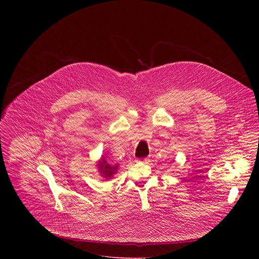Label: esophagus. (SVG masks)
<instances>
[{
	"instance_id": "1",
	"label": "esophagus",
	"mask_w": 259,
	"mask_h": 259,
	"mask_svg": "<svg viewBox=\"0 0 259 259\" xmlns=\"http://www.w3.org/2000/svg\"><path fill=\"white\" fill-rule=\"evenodd\" d=\"M139 160L142 161V162H144V163H148V161H149L148 157H143V158H140Z\"/></svg>"
}]
</instances>
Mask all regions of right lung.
Returning a JSON list of instances; mask_svg holds the SVG:
<instances>
[{"label":"right lung","mask_w":259,"mask_h":259,"mask_svg":"<svg viewBox=\"0 0 259 259\" xmlns=\"http://www.w3.org/2000/svg\"><path fill=\"white\" fill-rule=\"evenodd\" d=\"M101 174L104 178H106L107 180L111 179V177L114 175V172L117 170V164L112 165L110 162H108V160H106L105 158H102V160L100 161V163L98 164Z\"/></svg>","instance_id":"add662e5"}]
</instances>
